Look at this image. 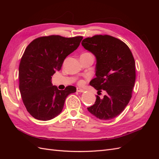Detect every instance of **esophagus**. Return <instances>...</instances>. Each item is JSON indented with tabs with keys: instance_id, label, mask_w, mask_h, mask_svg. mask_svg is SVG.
<instances>
[{
	"instance_id": "esophagus-1",
	"label": "esophagus",
	"mask_w": 159,
	"mask_h": 159,
	"mask_svg": "<svg viewBox=\"0 0 159 159\" xmlns=\"http://www.w3.org/2000/svg\"><path fill=\"white\" fill-rule=\"evenodd\" d=\"M84 89H81V88H77V91H78V92H80V93H83V92H84Z\"/></svg>"
}]
</instances>
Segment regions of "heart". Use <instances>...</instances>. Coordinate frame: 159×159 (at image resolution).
<instances>
[{"instance_id": "b5f03b06", "label": "heart", "mask_w": 159, "mask_h": 159, "mask_svg": "<svg viewBox=\"0 0 159 159\" xmlns=\"http://www.w3.org/2000/svg\"><path fill=\"white\" fill-rule=\"evenodd\" d=\"M84 84V81H80V85H82V84Z\"/></svg>"}]
</instances>
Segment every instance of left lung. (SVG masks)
Returning <instances> with one entry per match:
<instances>
[{
  "instance_id": "obj_1",
  "label": "left lung",
  "mask_w": 159,
  "mask_h": 159,
  "mask_svg": "<svg viewBox=\"0 0 159 159\" xmlns=\"http://www.w3.org/2000/svg\"><path fill=\"white\" fill-rule=\"evenodd\" d=\"M81 45L96 58V78L90 81V85L98 92L105 91L103 98L96 95L95 104L88 110L102 120L116 117L132 97L136 78L132 53L123 42L109 35L86 38Z\"/></svg>"
}]
</instances>
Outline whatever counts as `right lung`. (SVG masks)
Listing matches in <instances>:
<instances>
[{
  "mask_svg": "<svg viewBox=\"0 0 159 159\" xmlns=\"http://www.w3.org/2000/svg\"><path fill=\"white\" fill-rule=\"evenodd\" d=\"M82 39V36L52 35L38 38L27 46L19 66V89L23 103L34 118L54 119L61 112L68 95L76 91L71 85L59 90L51 79Z\"/></svg>",
  "mask_w": 159,
  "mask_h": 159,
  "instance_id": "right-lung-1",
  "label": "right lung"
}]
</instances>
